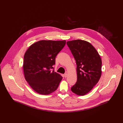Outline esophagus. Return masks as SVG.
<instances>
[{
    "mask_svg": "<svg viewBox=\"0 0 123 123\" xmlns=\"http://www.w3.org/2000/svg\"><path fill=\"white\" fill-rule=\"evenodd\" d=\"M68 76V74L67 73H65L64 74V76L66 78V77H67Z\"/></svg>",
    "mask_w": 123,
    "mask_h": 123,
    "instance_id": "1",
    "label": "esophagus"
}]
</instances>
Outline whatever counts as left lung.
I'll use <instances>...</instances> for the list:
<instances>
[{"mask_svg":"<svg viewBox=\"0 0 123 123\" xmlns=\"http://www.w3.org/2000/svg\"><path fill=\"white\" fill-rule=\"evenodd\" d=\"M76 60L77 81L71 88L72 92L84 95L90 91L101 75V59L99 53L88 41L76 40L67 42Z\"/></svg>","mask_w":123,"mask_h":123,"instance_id":"left-lung-1","label":"left lung"}]
</instances>
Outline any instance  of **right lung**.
Instances as JSON below:
<instances>
[{
    "instance_id": "1",
    "label": "right lung",
    "mask_w": 123,
    "mask_h": 123,
    "mask_svg": "<svg viewBox=\"0 0 123 123\" xmlns=\"http://www.w3.org/2000/svg\"><path fill=\"white\" fill-rule=\"evenodd\" d=\"M65 44V40L40 41L31 45L25 53L24 77L37 93L49 94L58 88L63 77L51 69L56 56Z\"/></svg>"
}]
</instances>
